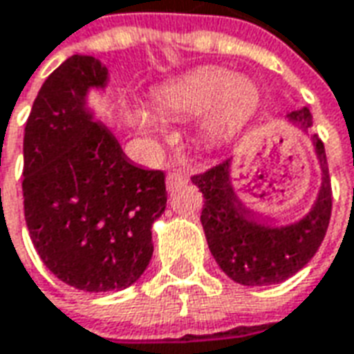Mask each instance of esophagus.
<instances>
[{
  "instance_id": "esophagus-1",
  "label": "esophagus",
  "mask_w": 354,
  "mask_h": 354,
  "mask_svg": "<svg viewBox=\"0 0 354 354\" xmlns=\"http://www.w3.org/2000/svg\"><path fill=\"white\" fill-rule=\"evenodd\" d=\"M166 185L169 190H175V188L185 187V185H188V175L185 174V171H180V169L169 171V174H167Z\"/></svg>"
}]
</instances>
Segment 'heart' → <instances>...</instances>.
I'll return each mask as SVG.
<instances>
[{"mask_svg":"<svg viewBox=\"0 0 354 354\" xmlns=\"http://www.w3.org/2000/svg\"><path fill=\"white\" fill-rule=\"evenodd\" d=\"M259 90L247 77H232L223 69H203L162 84L152 92V105L164 117H192L207 113L213 136H226L251 117ZM139 124L156 130V118L141 113Z\"/></svg>","mask_w":354,"mask_h":354,"instance_id":"heart-1","label":"heart"}]
</instances>
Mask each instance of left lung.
<instances>
[{"instance_id":"1","label":"left lung","mask_w":354,"mask_h":354,"mask_svg":"<svg viewBox=\"0 0 354 354\" xmlns=\"http://www.w3.org/2000/svg\"><path fill=\"white\" fill-rule=\"evenodd\" d=\"M286 118L308 131L313 117L308 107L288 113ZM313 139L321 162L322 183L317 202L301 221L288 226H268L247 209L234 192L230 160L192 175V183L203 194L202 226L211 254L232 281L247 286L283 283L313 259L328 230L332 215V185L324 143Z\"/></svg>"}]
</instances>
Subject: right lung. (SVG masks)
<instances>
[{
  "mask_svg": "<svg viewBox=\"0 0 354 354\" xmlns=\"http://www.w3.org/2000/svg\"><path fill=\"white\" fill-rule=\"evenodd\" d=\"M107 69L75 54L54 69L24 130V216L43 264L84 292L122 290L152 257V223L166 209V175L131 164L92 120L86 92Z\"/></svg>",
  "mask_w": 354,
  "mask_h": 354,
  "instance_id": "right-lung-1",
  "label": "right lung"
}]
</instances>
